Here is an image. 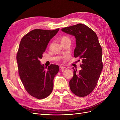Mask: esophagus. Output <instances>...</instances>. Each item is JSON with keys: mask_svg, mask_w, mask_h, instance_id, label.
<instances>
[{"mask_svg": "<svg viewBox=\"0 0 120 120\" xmlns=\"http://www.w3.org/2000/svg\"><path fill=\"white\" fill-rule=\"evenodd\" d=\"M59 69L60 70H66L67 69V68L64 67V66H60Z\"/></svg>", "mask_w": 120, "mask_h": 120, "instance_id": "34e87169", "label": "esophagus"}]
</instances>
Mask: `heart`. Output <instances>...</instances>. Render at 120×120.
<instances>
[{"mask_svg": "<svg viewBox=\"0 0 120 120\" xmlns=\"http://www.w3.org/2000/svg\"><path fill=\"white\" fill-rule=\"evenodd\" d=\"M67 39H69V38L67 37H63L62 38H61V42H62V41H66V40H67Z\"/></svg>", "mask_w": 120, "mask_h": 120, "instance_id": "obj_1", "label": "heart"}]
</instances>
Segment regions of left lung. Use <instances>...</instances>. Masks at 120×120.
Wrapping results in <instances>:
<instances>
[{"label": "left lung", "mask_w": 120, "mask_h": 120, "mask_svg": "<svg viewBox=\"0 0 120 120\" xmlns=\"http://www.w3.org/2000/svg\"><path fill=\"white\" fill-rule=\"evenodd\" d=\"M62 32L76 38L74 57L82 59V69L78 73L74 68V76L69 82L71 90L84 97L94 90L103 69L102 50L96 34L89 27L78 24L62 29Z\"/></svg>", "instance_id": "1"}]
</instances>
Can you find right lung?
<instances>
[{
  "mask_svg": "<svg viewBox=\"0 0 120 120\" xmlns=\"http://www.w3.org/2000/svg\"><path fill=\"white\" fill-rule=\"evenodd\" d=\"M59 30H31L22 38L17 52L16 58L21 80L26 91L39 99L51 94L53 79L59 70V66L51 64L47 68L40 61L49 42Z\"/></svg>",
  "mask_w": 120,
  "mask_h": 120,
  "instance_id": "add662e5",
  "label": "right lung"
}]
</instances>
